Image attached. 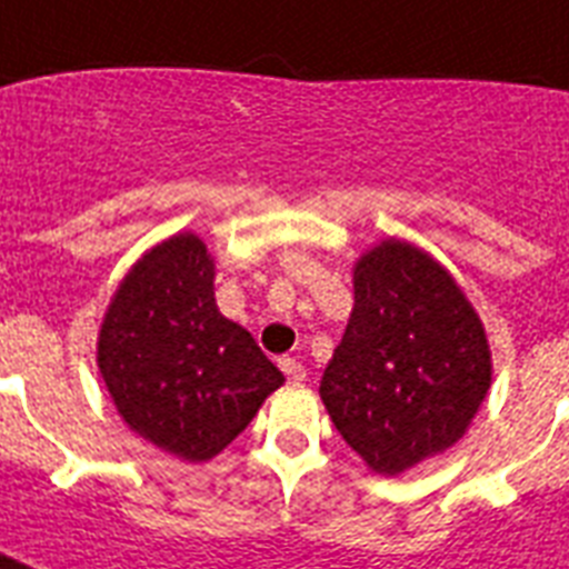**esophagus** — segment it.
Wrapping results in <instances>:
<instances>
[{"instance_id": "34e87169", "label": "esophagus", "mask_w": 569, "mask_h": 569, "mask_svg": "<svg viewBox=\"0 0 569 569\" xmlns=\"http://www.w3.org/2000/svg\"><path fill=\"white\" fill-rule=\"evenodd\" d=\"M277 365H280V370H283V376L289 381H303V379H307V370H303V365H300L298 358H280Z\"/></svg>"}]
</instances>
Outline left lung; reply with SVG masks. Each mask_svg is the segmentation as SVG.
I'll return each instance as SVG.
<instances>
[{"label": "left lung", "instance_id": "1", "mask_svg": "<svg viewBox=\"0 0 569 569\" xmlns=\"http://www.w3.org/2000/svg\"><path fill=\"white\" fill-rule=\"evenodd\" d=\"M352 289L321 399L347 446L393 477L466 433L491 385L489 341L455 277L405 240L361 254Z\"/></svg>", "mask_w": 569, "mask_h": 569}]
</instances>
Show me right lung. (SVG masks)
Instances as JSON below:
<instances>
[{"mask_svg": "<svg viewBox=\"0 0 569 569\" xmlns=\"http://www.w3.org/2000/svg\"><path fill=\"white\" fill-rule=\"evenodd\" d=\"M213 257L196 233L150 248L112 295L98 367L138 437L188 462L246 431L283 373L213 298Z\"/></svg>", "mask_w": 569, "mask_h": 569, "instance_id": "1", "label": "right lung"}]
</instances>
